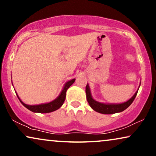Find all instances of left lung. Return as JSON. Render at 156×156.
Masks as SVG:
<instances>
[{"label":"left lung","instance_id":"left-lung-1","mask_svg":"<svg viewBox=\"0 0 156 156\" xmlns=\"http://www.w3.org/2000/svg\"><path fill=\"white\" fill-rule=\"evenodd\" d=\"M140 85H139V87H140ZM139 87H138V89H139ZM138 89L131 99H129L126 101L123 102V103L105 104V103H101V102H99L93 99L92 96H91L90 87H89V84L87 83L86 86L87 99L89 104V106H90L91 108H92L93 110H94L95 112H99L100 114H116V113L122 112L123 111L126 109V108L131 105L132 102L133 101V100L135 99L136 95H137Z\"/></svg>","mask_w":156,"mask_h":156}]
</instances>
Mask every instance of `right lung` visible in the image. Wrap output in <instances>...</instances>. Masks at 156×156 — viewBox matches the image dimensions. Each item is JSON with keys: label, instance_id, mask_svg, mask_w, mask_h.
<instances>
[{"label": "right lung", "instance_id": "obj_1", "mask_svg": "<svg viewBox=\"0 0 156 156\" xmlns=\"http://www.w3.org/2000/svg\"><path fill=\"white\" fill-rule=\"evenodd\" d=\"M74 81H75V79H73V80H71L66 82L65 85H64L62 90L61 93L59 94L58 97H57L55 100H53V101L49 102V103L37 104V105H28V104L23 103V102L21 101L20 98H19L18 95L17 94V96H18V99L21 102V104H22L25 108H27V109L31 111V112H33L34 113H42V114L52 112L57 110L62 106L66 98V92H67V90L69 88V87L73 84Z\"/></svg>", "mask_w": 156, "mask_h": 156}]
</instances>
